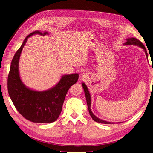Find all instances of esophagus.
<instances>
[{
	"label": "esophagus",
	"instance_id": "obj_1",
	"mask_svg": "<svg viewBox=\"0 0 153 153\" xmlns=\"http://www.w3.org/2000/svg\"><path fill=\"white\" fill-rule=\"evenodd\" d=\"M85 73H82V77H85Z\"/></svg>",
	"mask_w": 153,
	"mask_h": 153
}]
</instances>
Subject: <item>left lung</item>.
I'll return each instance as SVG.
<instances>
[{
	"label": "left lung",
	"instance_id": "1",
	"mask_svg": "<svg viewBox=\"0 0 153 153\" xmlns=\"http://www.w3.org/2000/svg\"><path fill=\"white\" fill-rule=\"evenodd\" d=\"M124 45H137L138 47H140L141 48L143 49L146 55V57L148 58V52L146 51V48L144 47V45H143V44L141 42L139 41L138 39L134 38V37H131V38H128L126 39V42L124 44ZM82 88L85 93V99H86V102H87V105H88V110H89V112L90 114V116H91V117L92 118L93 120L96 122L99 123H102V124H114L115 123H112V122H109V121H106L104 120H102V119H99V117H97V116H96L94 114H93V112L91 111V96L90 95V93L89 91L88 90V88L87 87V85L84 83L82 82Z\"/></svg>",
	"mask_w": 153,
	"mask_h": 153
}]
</instances>
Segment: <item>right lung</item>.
<instances>
[{"instance_id":"1","label":"right lung","mask_w":153,"mask_h":153,"mask_svg":"<svg viewBox=\"0 0 153 153\" xmlns=\"http://www.w3.org/2000/svg\"><path fill=\"white\" fill-rule=\"evenodd\" d=\"M49 35L47 31H34L28 35L13 58L8 76L9 96L16 109L26 119L39 123H51L60 115L66 94L71 85L77 82V73L62 75L60 81L52 88L42 91H36L26 86L19 74V64L24 45L30 36Z\"/></svg>"}]
</instances>
